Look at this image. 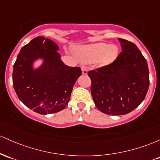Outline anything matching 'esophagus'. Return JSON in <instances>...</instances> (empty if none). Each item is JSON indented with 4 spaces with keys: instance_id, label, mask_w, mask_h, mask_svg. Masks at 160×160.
Returning <instances> with one entry per match:
<instances>
[{
    "instance_id": "obj_1",
    "label": "esophagus",
    "mask_w": 160,
    "mask_h": 160,
    "mask_svg": "<svg viewBox=\"0 0 160 160\" xmlns=\"http://www.w3.org/2000/svg\"><path fill=\"white\" fill-rule=\"evenodd\" d=\"M82 74L83 75H87L88 74V68L85 66H82Z\"/></svg>"
}]
</instances>
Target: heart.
Listing matches in <instances>:
<instances>
[{
    "label": "heart",
    "instance_id": "b5f03b06",
    "mask_svg": "<svg viewBox=\"0 0 160 160\" xmlns=\"http://www.w3.org/2000/svg\"><path fill=\"white\" fill-rule=\"evenodd\" d=\"M75 54L83 62L97 61L98 66H106L110 65L117 59L119 48L115 44L109 45L106 43H98L80 47L75 50Z\"/></svg>",
    "mask_w": 160,
    "mask_h": 160
}]
</instances>
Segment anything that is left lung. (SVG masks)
I'll use <instances>...</instances> for the list:
<instances>
[{"instance_id": "obj_1", "label": "left lung", "mask_w": 160, "mask_h": 160, "mask_svg": "<svg viewBox=\"0 0 160 160\" xmlns=\"http://www.w3.org/2000/svg\"><path fill=\"white\" fill-rule=\"evenodd\" d=\"M122 51L110 65L91 70V92L95 106L107 115H125L144 100L150 84L146 59L138 47L119 38Z\"/></svg>"}]
</instances>
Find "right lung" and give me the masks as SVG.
Returning a JSON list of instances; mask_svg holds the SVG:
<instances>
[{
    "instance_id": "right-lung-1",
    "label": "right lung",
    "mask_w": 160,
    "mask_h": 160,
    "mask_svg": "<svg viewBox=\"0 0 160 160\" xmlns=\"http://www.w3.org/2000/svg\"><path fill=\"white\" fill-rule=\"evenodd\" d=\"M54 41L37 37L21 48L13 65L12 85L18 98L27 107L41 115L55 113L68 105L80 67L65 65ZM38 58L44 60L33 69Z\"/></svg>"
}]
</instances>
